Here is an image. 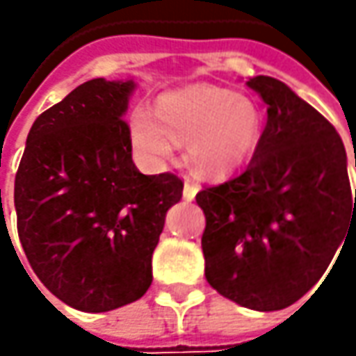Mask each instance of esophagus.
Wrapping results in <instances>:
<instances>
[{
	"label": "esophagus",
	"instance_id": "34e87169",
	"mask_svg": "<svg viewBox=\"0 0 356 356\" xmlns=\"http://www.w3.org/2000/svg\"><path fill=\"white\" fill-rule=\"evenodd\" d=\"M196 192H198V186L194 184V182H190L188 178L184 180V200L186 202H192V200L196 198Z\"/></svg>",
	"mask_w": 356,
	"mask_h": 356
}]
</instances>
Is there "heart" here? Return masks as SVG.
Returning <instances> with one entry per match:
<instances>
[{"label": "heart", "mask_w": 356, "mask_h": 356, "mask_svg": "<svg viewBox=\"0 0 356 356\" xmlns=\"http://www.w3.org/2000/svg\"><path fill=\"white\" fill-rule=\"evenodd\" d=\"M261 132V113L252 99L222 87H194L160 99L158 115L136 108L130 136L138 154L160 164L186 143L190 166L204 176L234 170L250 156Z\"/></svg>", "instance_id": "1"}]
</instances>
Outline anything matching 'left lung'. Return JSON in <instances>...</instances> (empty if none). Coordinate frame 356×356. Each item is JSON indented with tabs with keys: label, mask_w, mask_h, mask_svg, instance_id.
Wrapping results in <instances>:
<instances>
[{
	"label": "left lung",
	"mask_w": 356,
	"mask_h": 356,
	"mask_svg": "<svg viewBox=\"0 0 356 356\" xmlns=\"http://www.w3.org/2000/svg\"><path fill=\"white\" fill-rule=\"evenodd\" d=\"M248 87L267 104V124L245 170L196 194L202 252L218 293L277 311L321 280L347 232L356 239V190L353 202L345 146L321 113L273 76Z\"/></svg>",
	"instance_id": "1"
}]
</instances>
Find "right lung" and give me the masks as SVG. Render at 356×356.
Returning <instances> with one entry per match:
<instances>
[{"label":"right lung","mask_w":356,"mask_h":356,"mask_svg":"<svg viewBox=\"0 0 356 356\" xmlns=\"http://www.w3.org/2000/svg\"><path fill=\"white\" fill-rule=\"evenodd\" d=\"M134 81L92 79L41 113L15 174L17 234L35 275L63 303L103 313L140 299L182 180L132 162L124 120Z\"/></svg>","instance_id":"obj_1"}]
</instances>
